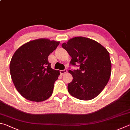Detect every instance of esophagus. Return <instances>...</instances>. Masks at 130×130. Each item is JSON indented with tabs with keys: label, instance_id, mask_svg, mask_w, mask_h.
<instances>
[{
	"label": "esophagus",
	"instance_id": "1",
	"mask_svg": "<svg viewBox=\"0 0 130 130\" xmlns=\"http://www.w3.org/2000/svg\"><path fill=\"white\" fill-rule=\"evenodd\" d=\"M67 72V69H64V70H60V74L61 75H63L64 74L66 73Z\"/></svg>",
	"mask_w": 130,
	"mask_h": 130
}]
</instances>
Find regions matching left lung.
<instances>
[{
  "label": "left lung",
  "instance_id": "obj_1",
  "mask_svg": "<svg viewBox=\"0 0 130 130\" xmlns=\"http://www.w3.org/2000/svg\"><path fill=\"white\" fill-rule=\"evenodd\" d=\"M61 46L72 58L70 64L79 68L69 71L73 77L71 82L68 84L69 92L83 101L95 98L104 89L110 78L109 52L96 41L81 36L71 39Z\"/></svg>",
  "mask_w": 130,
  "mask_h": 130
}]
</instances>
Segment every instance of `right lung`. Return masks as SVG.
I'll return each mask as SVG.
<instances>
[{"label":"right lung","mask_w":130,"mask_h":130,"mask_svg":"<svg viewBox=\"0 0 130 130\" xmlns=\"http://www.w3.org/2000/svg\"><path fill=\"white\" fill-rule=\"evenodd\" d=\"M59 43L47 39L34 40L22 45L13 54L10 64L11 76L24 98L39 102L51 96L60 72L52 69L48 56Z\"/></svg>","instance_id":"obj_1"}]
</instances>
